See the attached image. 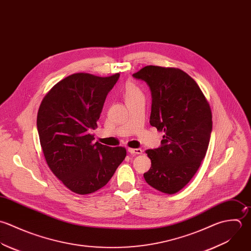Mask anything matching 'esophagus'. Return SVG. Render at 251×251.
I'll use <instances>...</instances> for the list:
<instances>
[{"label":"esophagus","mask_w":251,"mask_h":251,"mask_svg":"<svg viewBox=\"0 0 251 251\" xmlns=\"http://www.w3.org/2000/svg\"><path fill=\"white\" fill-rule=\"evenodd\" d=\"M127 152L129 154H131V155H141L143 151L141 149H131V148H128Z\"/></svg>","instance_id":"obj_1"}]
</instances>
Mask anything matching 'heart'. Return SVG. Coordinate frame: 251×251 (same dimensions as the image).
<instances>
[{
	"label": "heart",
	"mask_w": 251,
	"mask_h": 251,
	"mask_svg": "<svg viewBox=\"0 0 251 251\" xmlns=\"http://www.w3.org/2000/svg\"><path fill=\"white\" fill-rule=\"evenodd\" d=\"M141 94L140 89L132 83H127L125 86V90H124V96L126 101L128 99H131L135 96H138Z\"/></svg>",
	"instance_id": "1"
}]
</instances>
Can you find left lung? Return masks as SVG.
<instances>
[{
  "instance_id": "left-lung-1",
  "label": "left lung",
  "mask_w": 251,
  "mask_h": 251,
  "mask_svg": "<svg viewBox=\"0 0 251 251\" xmlns=\"http://www.w3.org/2000/svg\"><path fill=\"white\" fill-rule=\"evenodd\" d=\"M132 76L149 85L150 125L165 132L162 145L146 151L151 168L144 178L153 188L175 194L205 157L212 130L209 104L198 84L180 69L151 65Z\"/></svg>"
}]
</instances>
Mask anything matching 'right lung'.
<instances>
[{"label": "right lung", "instance_id": "1", "mask_svg": "<svg viewBox=\"0 0 251 251\" xmlns=\"http://www.w3.org/2000/svg\"><path fill=\"white\" fill-rule=\"evenodd\" d=\"M119 78L120 74L106 78L73 74L55 84L40 105L37 127L48 166L76 194L105 186L126 156L123 147L93 143L91 134Z\"/></svg>", "mask_w": 251, "mask_h": 251}]
</instances>
